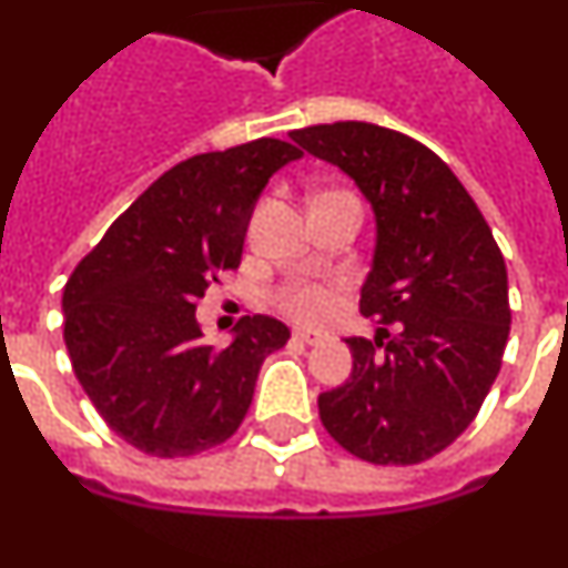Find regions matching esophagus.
<instances>
[{
  "mask_svg": "<svg viewBox=\"0 0 568 568\" xmlns=\"http://www.w3.org/2000/svg\"><path fill=\"white\" fill-rule=\"evenodd\" d=\"M294 338L302 344H320L325 342V333L314 331V327H300V331H294Z\"/></svg>",
  "mask_w": 568,
  "mask_h": 568,
  "instance_id": "34e87169",
  "label": "esophagus"
}]
</instances>
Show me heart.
<instances>
[{
  "instance_id": "1",
  "label": "heart",
  "mask_w": 568,
  "mask_h": 568,
  "mask_svg": "<svg viewBox=\"0 0 568 568\" xmlns=\"http://www.w3.org/2000/svg\"><path fill=\"white\" fill-rule=\"evenodd\" d=\"M274 302H277V308L283 311V314L294 316V320L320 322L333 311V291L322 283L296 280V283L283 285V288L274 294Z\"/></svg>"
}]
</instances>
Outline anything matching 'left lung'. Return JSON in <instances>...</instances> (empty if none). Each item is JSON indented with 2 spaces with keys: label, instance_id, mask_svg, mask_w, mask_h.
<instances>
[{
  "label": "left lung",
  "instance_id": "1",
  "mask_svg": "<svg viewBox=\"0 0 568 568\" xmlns=\"http://www.w3.org/2000/svg\"><path fill=\"white\" fill-rule=\"evenodd\" d=\"M291 140L356 179L378 224L358 302L378 333L344 338L353 373L320 395L322 426L364 463H426L474 423L501 369L505 254L463 182L423 142L356 120L308 125Z\"/></svg>",
  "mask_w": 568,
  "mask_h": 568
}]
</instances>
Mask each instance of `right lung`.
Masks as SVG:
<instances>
[{
  "mask_svg": "<svg viewBox=\"0 0 568 568\" xmlns=\"http://www.w3.org/2000/svg\"><path fill=\"white\" fill-rule=\"evenodd\" d=\"M291 142L190 156L109 226L63 288V342L109 428L151 457L226 443L252 406L257 373L291 338L272 316H243L230 347L201 342L195 302L241 266L248 219L268 179L300 159Z\"/></svg>",
  "mask_w": 568,
  "mask_h": 568,
  "instance_id": "1",
  "label": "right lung"
}]
</instances>
